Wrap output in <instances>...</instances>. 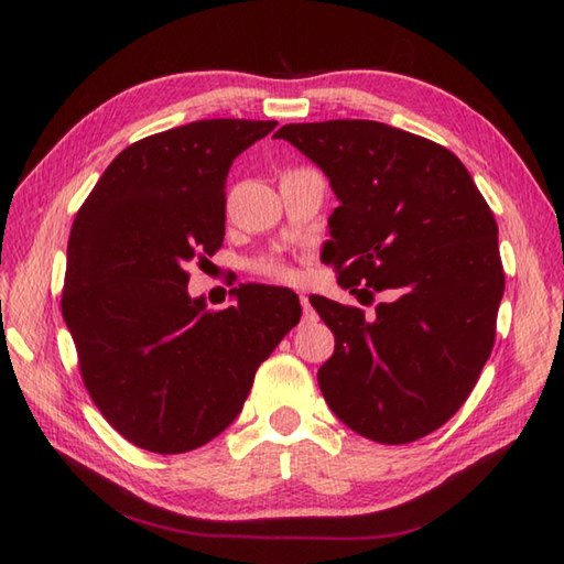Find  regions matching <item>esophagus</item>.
<instances>
[{
	"instance_id": "obj_1",
	"label": "esophagus",
	"mask_w": 564,
	"mask_h": 564,
	"mask_svg": "<svg viewBox=\"0 0 564 564\" xmlns=\"http://www.w3.org/2000/svg\"><path fill=\"white\" fill-rule=\"evenodd\" d=\"M301 305H303V322H315L317 319V313L313 303H310L307 295H301Z\"/></svg>"
}]
</instances>
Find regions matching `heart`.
<instances>
[{"mask_svg":"<svg viewBox=\"0 0 564 564\" xmlns=\"http://www.w3.org/2000/svg\"><path fill=\"white\" fill-rule=\"evenodd\" d=\"M259 271L271 275L275 281H295V271L281 261H263L259 263Z\"/></svg>","mask_w":564,"mask_h":564,"instance_id":"obj_1","label":"heart"}]
</instances>
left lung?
<instances>
[{
    "mask_svg": "<svg viewBox=\"0 0 564 564\" xmlns=\"http://www.w3.org/2000/svg\"><path fill=\"white\" fill-rule=\"evenodd\" d=\"M339 208L322 261L341 289L390 291L376 315L322 295L334 332L317 370L329 410L356 434L410 443L443 426L473 392L495 346L505 295L495 215L446 148L378 121L289 123Z\"/></svg>",
    "mask_w": 564,
    "mask_h": 564,
    "instance_id": "8db88e82",
    "label": "left lung"
}]
</instances>
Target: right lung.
Returning a JSON list of instances; mask_svg holds the SVG:
<instances>
[{
  "label": "right lung",
  "mask_w": 564,
  "mask_h": 564,
  "mask_svg": "<svg viewBox=\"0 0 564 564\" xmlns=\"http://www.w3.org/2000/svg\"><path fill=\"white\" fill-rule=\"evenodd\" d=\"M275 121L210 118L138 140L106 166L67 242L63 317L82 380L118 434L174 455L235 422L257 368L301 319L289 289L191 297L186 267L225 237L227 172Z\"/></svg>",
  "instance_id": "obj_1"
}]
</instances>
